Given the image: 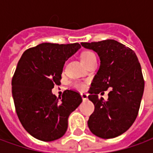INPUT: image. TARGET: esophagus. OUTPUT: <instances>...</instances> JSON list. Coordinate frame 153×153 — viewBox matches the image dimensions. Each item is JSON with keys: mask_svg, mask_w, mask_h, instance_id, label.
Masks as SVG:
<instances>
[{"mask_svg": "<svg viewBox=\"0 0 153 153\" xmlns=\"http://www.w3.org/2000/svg\"><path fill=\"white\" fill-rule=\"evenodd\" d=\"M81 97H82V98H83V101H85V100H88V94H87V93H81Z\"/></svg>", "mask_w": 153, "mask_h": 153, "instance_id": "obj_1", "label": "esophagus"}]
</instances>
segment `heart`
<instances>
[{"label": "heart", "instance_id": "heart-1", "mask_svg": "<svg viewBox=\"0 0 153 153\" xmlns=\"http://www.w3.org/2000/svg\"><path fill=\"white\" fill-rule=\"evenodd\" d=\"M80 59H81V61L86 65L87 64L89 63L90 61H92L94 59H97V57L95 53L93 52V51H83V53L81 54ZM73 86L79 90H84L85 88H86L85 83H83V82H80V81L74 82L73 83Z\"/></svg>", "mask_w": 153, "mask_h": 153}]
</instances>
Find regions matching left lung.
Segmentation results:
<instances>
[{
	"label": "left lung",
	"instance_id": "8db88e82",
	"mask_svg": "<svg viewBox=\"0 0 153 153\" xmlns=\"http://www.w3.org/2000/svg\"><path fill=\"white\" fill-rule=\"evenodd\" d=\"M99 56V70L93 78L88 99L95 106L88 121L97 137L112 138L127 131L136 120L144 90L141 65L134 51L117 41L82 42ZM111 87L108 99L98 94Z\"/></svg>",
	"mask_w": 153,
	"mask_h": 153
}]
</instances>
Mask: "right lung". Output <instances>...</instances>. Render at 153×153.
<instances>
[{
    "instance_id": "add662e5",
    "label": "right lung",
    "mask_w": 153,
    "mask_h": 153,
    "mask_svg": "<svg viewBox=\"0 0 153 153\" xmlns=\"http://www.w3.org/2000/svg\"><path fill=\"white\" fill-rule=\"evenodd\" d=\"M79 43H42L22 55L12 78V96L19 120L29 134L45 142L61 138L68 118L80 103L78 92L66 90L60 100L51 93L59 85L64 65Z\"/></svg>"
}]
</instances>
